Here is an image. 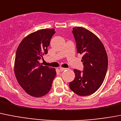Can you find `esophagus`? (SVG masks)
Returning <instances> with one entry per match:
<instances>
[{"label": "esophagus", "instance_id": "esophagus-1", "mask_svg": "<svg viewBox=\"0 0 121 121\" xmlns=\"http://www.w3.org/2000/svg\"><path fill=\"white\" fill-rule=\"evenodd\" d=\"M66 69H65V68H62V67H60V72H63V71L65 70Z\"/></svg>", "mask_w": 121, "mask_h": 121}]
</instances>
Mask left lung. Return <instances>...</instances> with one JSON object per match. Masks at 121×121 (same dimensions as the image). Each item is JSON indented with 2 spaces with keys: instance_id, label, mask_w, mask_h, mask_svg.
Wrapping results in <instances>:
<instances>
[{
  "instance_id": "1",
  "label": "left lung",
  "mask_w": 121,
  "mask_h": 121,
  "mask_svg": "<svg viewBox=\"0 0 121 121\" xmlns=\"http://www.w3.org/2000/svg\"><path fill=\"white\" fill-rule=\"evenodd\" d=\"M78 53L82 54L83 71L74 69L75 78L69 83L71 90L80 96L92 94L101 86L107 74L108 56L100 39L81 27L72 30Z\"/></svg>"
}]
</instances>
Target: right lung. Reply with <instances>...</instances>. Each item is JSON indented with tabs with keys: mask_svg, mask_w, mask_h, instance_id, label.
Wrapping results in <instances>:
<instances>
[{
	"mask_svg": "<svg viewBox=\"0 0 121 121\" xmlns=\"http://www.w3.org/2000/svg\"><path fill=\"white\" fill-rule=\"evenodd\" d=\"M53 29L37 30L26 37L16 50L14 74L19 85L30 95L40 97L50 91L56 75L54 68L43 66L40 60L48 53L55 34Z\"/></svg>",
	"mask_w": 121,
	"mask_h": 121,
	"instance_id": "obj_1",
	"label": "right lung"
}]
</instances>
